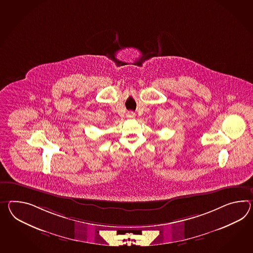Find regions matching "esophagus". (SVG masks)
I'll return each instance as SVG.
<instances>
[{
	"label": "esophagus",
	"mask_w": 253,
	"mask_h": 253,
	"mask_svg": "<svg viewBox=\"0 0 253 253\" xmlns=\"http://www.w3.org/2000/svg\"><path fill=\"white\" fill-rule=\"evenodd\" d=\"M134 115H135V114H134L132 111H129V112H128V117L129 118H133L134 117Z\"/></svg>",
	"instance_id": "34e87169"
}]
</instances>
